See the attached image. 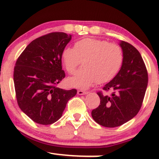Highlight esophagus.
<instances>
[{"mask_svg": "<svg viewBox=\"0 0 159 159\" xmlns=\"http://www.w3.org/2000/svg\"><path fill=\"white\" fill-rule=\"evenodd\" d=\"M77 94H79V95H83V94H88V92H85V91H83V90H78Z\"/></svg>", "mask_w": 159, "mask_h": 159, "instance_id": "esophagus-1", "label": "esophagus"}]
</instances>
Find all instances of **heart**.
Returning a JSON list of instances; mask_svg holds the SVG:
<instances>
[{"label":"heart","instance_id":"heart-1","mask_svg":"<svg viewBox=\"0 0 159 159\" xmlns=\"http://www.w3.org/2000/svg\"><path fill=\"white\" fill-rule=\"evenodd\" d=\"M64 67L69 74L76 71L81 61L83 67L67 80L68 84L78 89H87L96 82L107 83L113 79L123 61L121 48L108 41L85 38L73 48H65L61 53Z\"/></svg>","mask_w":159,"mask_h":159}]
</instances>
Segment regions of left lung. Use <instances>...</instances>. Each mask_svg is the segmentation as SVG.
<instances>
[{"label":"left lung","instance_id":"left-lung-1","mask_svg":"<svg viewBox=\"0 0 159 159\" xmlns=\"http://www.w3.org/2000/svg\"><path fill=\"white\" fill-rule=\"evenodd\" d=\"M123 61L116 76L103 89L109 95L98 92L100 105L92 111L96 122L107 128L122 125L133 119L142 106L148 83V73L141 55L131 44L119 43Z\"/></svg>","mask_w":159,"mask_h":159}]
</instances>
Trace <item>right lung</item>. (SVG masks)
<instances>
[{"instance_id":"add662e5","label":"right lung","mask_w":159,"mask_h":159,"mask_svg":"<svg viewBox=\"0 0 159 159\" xmlns=\"http://www.w3.org/2000/svg\"><path fill=\"white\" fill-rule=\"evenodd\" d=\"M71 37L64 32L38 37L27 46L16 62L13 81L18 105L38 124L58 121L67 101L77 92L57 87L65 77L61 53Z\"/></svg>"}]
</instances>
